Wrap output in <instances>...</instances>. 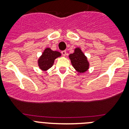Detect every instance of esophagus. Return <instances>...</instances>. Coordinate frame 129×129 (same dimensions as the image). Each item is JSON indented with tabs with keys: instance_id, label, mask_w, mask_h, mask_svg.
I'll return each mask as SVG.
<instances>
[{
	"instance_id": "34e87169",
	"label": "esophagus",
	"mask_w": 129,
	"mask_h": 129,
	"mask_svg": "<svg viewBox=\"0 0 129 129\" xmlns=\"http://www.w3.org/2000/svg\"><path fill=\"white\" fill-rule=\"evenodd\" d=\"M61 53H62V55H63V56H65L66 54H67V52H66L65 50H63L61 52Z\"/></svg>"
}]
</instances>
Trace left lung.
Instances as JSON below:
<instances>
[{
	"mask_svg": "<svg viewBox=\"0 0 129 129\" xmlns=\"http://www.w3.org/2000/svg\"><path fill=\"white\" fill-rule=\"evenodd\" d=\"M71 60L72 64L73 67L80 73H83L86 72L88 68L89 64L87 61L86 57L83 54L79 48H76L75 52L69 55Z\"/></svg>",
	"mask_w": 129,
	"mask_h": 129,
	"instance_id": "obj_1",
	"label": "left lung"
}]
</instances>
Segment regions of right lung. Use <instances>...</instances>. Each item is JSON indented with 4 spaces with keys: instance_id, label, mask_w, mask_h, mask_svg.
<instances>
[{
    "instance_id": "right-lung-1",
    "label": "right lung",
    "mask_w": 129,
    "mask_h": 129,
    "mask_svg": "<svg viewBox=\"0 0 129 129\" xmlns=\"http://www.w3.org/2000/svg\"><path fill=\"white\" fill-rule=\"evenodd\" d=\"M59 56H61L59 52L52 51L50 48H46L42 56L39 59V66L42 70H48L52 67L55 59Z\"/></svg>"
}]
</instances>
